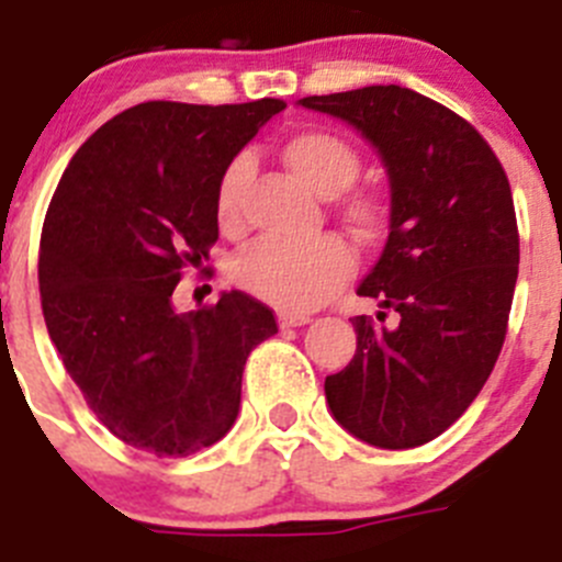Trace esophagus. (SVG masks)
I'll list each match as a JSON object with an SVG mask.
<instances>
[{"mask_svg": "<svg viewBox=\"0 0 562 562\" xmlns=\"http://www.w3.org/2000/svg\"><path fill=\"white\" fill-rule=\"evenodd\" d=\"M280 327H302L311 322V316L307 313H288V311H280Z\"/></svg>", "mask_w": 562, "mask_h": 562, "instance_id": "1", "label": "esophagus"}]
</instances>
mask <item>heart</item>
<instances>
[{
	"label": "heart",
	"instance_id": "b5f03b06",
	"mask_svg": "<svg viewBox=\"0 0 562 562\" xmlns=\"http://www.w3.org/2000/svg\"><path fill=\"white\" fill-rule=\"evenodd\" d=\"M282 161L293 176L322 195H338L356 181L361 159L344 136L327 128H305L288 136ZM246 181V161L232 159L215 187V218L224 232L244 226L240 190ZM338 215L361 237H378L389 224V206L378 190H347L338 201ZM356 255L341 237L325 235L307 240H257L232 262V277L240 288L262 302L288 313L313 311L350 280Z\"/></svg>",
	"mask_w": 562,
	"mask_h": 562
}]
</instances>
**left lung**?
<instances>
[{"instance_id": "obj_1", "label": "left lung", "mask_w": 562, "mask_h": 562, "mask_svg": "<svg viewBox=\"0 0 562 562\" xmlns=\"http://www.w3.org/2000/svg\"><path fill=\"white\" fill-rule=\"evenodd\" d=\"M300 103L356 125L392 184L386 249L358 293L398 322L352 318L356 356L325 378L327 403L363 442L417 448L476 401L507 338L520 257L509 179L468 120L403 86Z\"/></svg>"}]
</instances>
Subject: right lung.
I'll list each match as a JSON object with an SVG mask.
<instances>
[{"label": "right lung", "instance_id": "right-lung-1", "mask_svg": "<svg viewBox=\"0 0 562 562\" xmlns=\"http://www.w3.org/2000/svg\"><path fill=\"white\" fill-rule=\"evenodd\" d=\"M282 109L274 98L131 105L55 187L38 246L47 333L86 406L136 451L190 457L218 442L246 358L277 333L274 311L249 293L176 313L173 291L218 240L221 173Z\"/></svg>", "mask_w": 562, "mask_h": 562}]
</instances>
